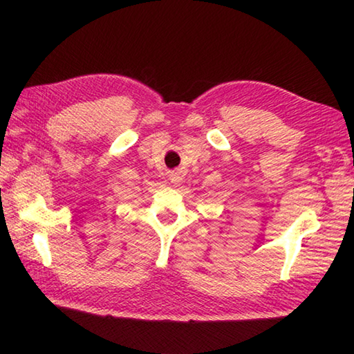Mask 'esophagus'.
I'll use <instances>...</instances> for the list:
<instances>
[{"label": "esophagus", "instance_id": "obj_1", "mask_svg": "<svg viewBox=\"0 0 354 354\" xmlns=\"http://www.w3.org/2000/svg\"><path fill=\"white\" fill-rule=\"evenodd\" d=\"M169 179H170V183H181L183 181V173L179 171V170H175V171H171L170 175H169Z\"/></svg>", "mask_w": 354, "mask_h": 354}]
</instances>
